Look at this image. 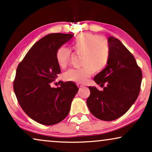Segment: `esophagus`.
<instances>
[{"label":"esophagus","mask_w":152,"mask_h":152,"mask_svg":"<svg viewBox=\"0 0 152 152\" xmlns=\"http://www.w3.org/2000/svg\"><path fill=\"white\" fill-rule=\"evenodd\" d=\"M77 86L78 88H84V86H83L82 84H79V83H78V84H77Z\"/></svg>","instance_id":"esophagus-1"}]
</instances>
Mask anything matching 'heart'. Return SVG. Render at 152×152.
Segmentation results:
<instances>
[{
  "label": "heart",
  "mask_w": 152,
  "mask_h": 152,
  "mask_svg": "<svg viewBox=\"0 0 152 152\" xmlns=\"http://www.w3.org/2000/svg\"><path fill=\"white\" fill-rule=\"evenodd\" d=\"M76 53L82 54L81 64L85 66L78 69H70L65 74L66 80L79 84L84 83L94 72L104 69L109 61L110 51L107 40L98 35L86 32L79 34L72 42ZM70 56V50L60 47L56 53V60L61 68H65Z\"/></svg>",
  "instance_id": "1"
}]
</instances>
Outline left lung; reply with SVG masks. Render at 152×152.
I'll use <instances>...</instances> for the list:
<instances>
[{
	"mask_svg": "<svg viewBox=\"0 0 152 152\" xmlns=\"http://www.w3.org/2000/svg\"><path fill=\"white\" fill-rule=\"evenodd\" d=\"M108 43L109 63L93 78L103 90L88 86L91 94L86 104L95 117L112 121L123 115L136 102L142 75L134 57L119 39L110 37Z\"/></svg>",
	"mask_w": 152,
	"mask_h": 152,
	"instance_id": "8db88e82",
	"label": "left lung"
}]
</instances>
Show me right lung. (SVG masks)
I'll return each instance as SVG.
<instances>
[{
  "label": "right lung",
  "mask_w": 152,
  "mask_h": 152,
  "mask_svg": "<svg viewBox=\"0 0 152 152\" xmlns=\"http://www.w3.org/2000/svg\"><path fill=\"white\" fill-rule=\"evenodd\" d=\"M74 34L53 33L35 43L18 64L14 91L20 107L30 118L43 125H53L69 113L79 90L74 82L51 87L61 72L56 60L57 50Z\"/></svg>",
  "instance_id": "right-lung-1"
}]
</instances>
